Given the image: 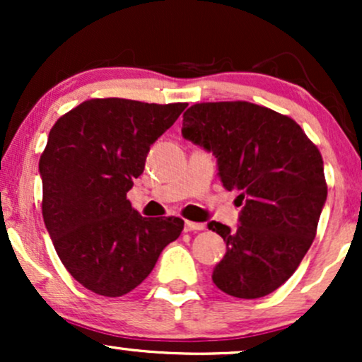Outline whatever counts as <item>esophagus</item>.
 <instances>
[{
    "label": "esophagus",
    "instance_id": "esophagus-1",
    "mask_svg": "<svg viewBox=\"0 0 362 362\" xmlns=\"http://www.w3.org/2000/svg\"><path fill=\"white\" fill-rule=\"evenodd\" d=\"M201 230H204V223L185 221V231H201Z\"/></svg>",
    "mask_w": 362,
    "mask_h": 362
}]
</instances>
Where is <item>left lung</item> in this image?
<instances>
[{"label":"left lung","mask_w":362,"mask_h":362,"mask_svg":"<svg viewBox=\"0 0 362 362\" xmlns=\"http://www.w3.org/2000/svg\"><path fill=\"white\" fill-rule=\"evenodd\" d=\"M182 136L218 160L226 190H240L236 230L211 221L226 253L213 271L223 293L242 300L271 294L293 276L313 243L327 182L318 148L288 115L250 102L195 103Z\"/></svg>","instance_id":"8db88e82"}]
</instances>
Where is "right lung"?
Listing matches in <instances>:
<instances>
[{"label": "right lung", "instance_id": "add662e5", "mask_svg": "<svg viewBox=\"0 0 362 362\" xmlns=\"http://www.w3.org/2000/svg\"><path fill=\"white\" fill-rule=\"evenodd\" d=\"M187 103L91 98L57 119L39 161L42 216L68 272L100 296L139 286L184 219L143 218L127 192Z\"/></svg>", "mask_w": 362, "mask_h": 362}]
</instances>
